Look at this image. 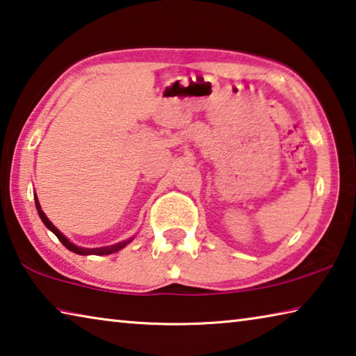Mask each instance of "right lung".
Masks as SVG:
<instances>
[{"mask_svg": "<svg viewBox=\"0 0 356 356\" xmlns=\"http://www.w3.org/2000/svg\"><path fill=\"white\" fill-rule=\"evenodd\" d=\"M34 201H35V209H38V213L40 216V220L44 225L47 226V229H50V231L55 234V236L59 238V242H61L65 248H67L69 251L75 252V254H80V256H105V254H113V252H118L119 250H122L124 246H127L131 240H134L135 237H131L129 240H124V242H119L116 245H110V246H100V248H83V246H76L75 243H72L70 240L64 236V234L59 231V229L53 225V222L48 220V216L44 213V210H42L40 204H39V200L38 196H34Z\"/></svg>", "mask_w": 356, "mask_h": 356, "instance_id": "add662e5", "label": "right lung"}]
</instances>
